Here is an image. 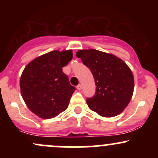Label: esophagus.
<instances>
[{
    "label": "esophagus",
    "mask_w": 158,
    "mask_h": 158,
    "mask_svg": "<svg viewBox=\"0 0 158 158\" xmlns=\"http://www.w3.org/2000/svg\"><path fill=\"white\" fill-rule=\"evenodd\" d=\"M76 88H77L78 90H81V89H82V85L79 84V85H78L77 86H76Z\"/></svg>",
    "instance_id": "1"
}]
</instances>
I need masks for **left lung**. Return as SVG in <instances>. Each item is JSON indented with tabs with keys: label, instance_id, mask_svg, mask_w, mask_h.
<instances>
[{
	"label": "left lung",
	"instance_id": "1",
	"mask_svg": "<svg viewBox=\"0 0 158 158\" xmlns=\"http://www.w3.org/2000/svg\"><path fill=\"white\" fill-rule=\"evenodd\" d=\"M76 56L91 70L95 79V95L86 99L89 109L102 117L122 113L134 92V76L126 63L113 54L93 49L79 50Z\"/></svg>",
	"mask_w": 158,
	"mask_h": 158
}]
</instances>
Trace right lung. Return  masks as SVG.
I'll use <instances>...</instances> for the list:
<instances>
[{
    "label": "right lung",
    "instance_id": "right-lung-1",
    "mask_svg": "<svg viewBox=\"0 0 158 158\" xmlns=\"http://www.w3.org/2000/svg\"><path fill=\"white\" fill-rule=\"evenodd\" d=\"M72 59V50H54L36 57L23 69L20 79L22 97L41 118H52L68 108L76 88L62 68Z\"/></svg>",
    "mask_w": 158,
    "mask_h": 158
}]
</instances>
